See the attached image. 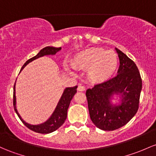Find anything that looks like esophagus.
<instances>
[{"label": "esophagus", "mask_w": 156, "mask_h": 156, "mask_svg": "<svg viewBox=\"0 0 156 156\" xmlns=\"http://www.w3.org/2000/svg\"><path fill=\"white\" fill-rule=\"evenodd\" d=\"M78 91H84L85 87L83 86H82L81 84H79L78 87Z\"/></svg>", "instance_id": "1"}]
</instances>
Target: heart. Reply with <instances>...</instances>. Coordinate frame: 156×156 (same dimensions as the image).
<instances>
[{"label":"heart","instance_id":"1","mask_svg":"<svg viewBox=\"0 0 156 156\" xmlns=\"http://www.w3.org/2000/svg\"><path fill=\"white\" fill-rule=\"evenodd\" d=\"M118 62V56L113 51L90 48L78 53L73 64L77 69H88L87 76L91 81L103 83L114 74Z\"/></svg>","mask_w":156,"mask_h":156}]
</instances>
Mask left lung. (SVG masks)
<instances>
[{"mask_svg":"<svg viewBox=\"0 0 156 156\" xmlns=\"http://www.w3.org/2000/svg\"><path fill=\"white\" fill-rule=\"evenodd\" d=\"M119 58L118 75L93 88L88 89L86 96L89 112L93 124L106 131L117 129L127 124L138 109L142 81L134 61L115 48ZM114 94H120L121 104L111 102Z\"/></svg>","mask_w":156,"mask_h":156,"instance_id":"8db88e82","label":"left lung"}]
</instances>
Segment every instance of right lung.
Segmentation results:
<instances>
[{"label":"right lung","instance_id":"add662e5","mask_svg":"<svg viewBox=\"0 0 156 156\" xmlns=\"http://www.w3.org/2000/svg\"><path fill=\"white\" fill-rule=\"evenodd\" d=\"M61 49V47H47L44 49H42L35 56L32 57V58L29 59L28 61H26V63L22 66L20 69V71L27 66L29 63L32 62L34 60L38 58L42 57L44 55H55L58 51ZM77 86L73 87H66L64 90V92L62 94V96L61 97V99L59 100L58 103L57 107L55 109L53 112L52 115L50 116L49 119L47 121L41 124H37V125H32L28 123L25 122L22 118L20 117L19 113L18 112V110L16 109V96H15V83L14 85V91H13V106H14V109L15 112H16L18 116L19 117L20 121L23 122V124L28 127L31 130L35 132V133H42V134H48V133H52V132L55 131L58 129L64 123L65 120L66 119V116H67V109L69 108V106L70 101L73 99V96L77 92Z\"/></svg>","mask_w":156,"mask_h":156}]
</instances>
